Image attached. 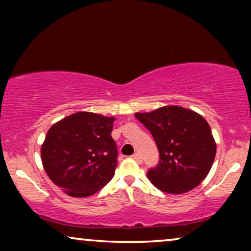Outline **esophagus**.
Instances as JSON below:
<instances>
[{
  "instance_id": "34e87169",
  "label": "esophagus",
  "mask_w": 251,
  "mask_h": 251,
  "mask_svg": "<svg viewBox=\"0 0 251 251\" xmlns=\"http://www.w3.org/2000/svg\"><path fill=\"white\" fill-rule=\"evenodd\" d=\"M132 159L135 160V161H137V162H138V163H142V162H143V159H142V156H140L139 153H135V154H133Z\"/></svg>"
}]
</instances>
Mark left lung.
Masks as SVG:
<instances>
[{
  "label": "left lung",
  "instance_id": "obj_1",
  "mask_svg": "<svg viewBox=\"0 0 251 251\" xmlns=\"http://www.w3.org/2000/svg\"><path fill=\"white\" fill-rule=\"evenodd\" d=\"M135 116L150 130L159 149V166L147 173L154 186L169 194H183L208 176L216 142L203 116L175 105Z\"/></svg>",
  "mask_w": 251,
  "mask_h": 251
}]
</instances>
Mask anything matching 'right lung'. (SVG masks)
<instances>
[{"label": "right lung", "instance_id": "right-lung-1", "mask_svg": "<svg viewBox=\"0 0 251 251\" xmlns=\"http://www.w3.org/2000/svg\"><path fill=\"white\" fill-rule=\"evenodd\" d=\"M115 118L77 112L48 130L41 160L51 181L73 198L97 193L114 176L118 150L111 132Z\"/></svg>", "mask_w": 251, "mask_h": 251}]
</instances>
